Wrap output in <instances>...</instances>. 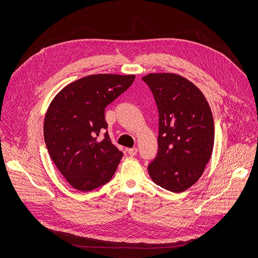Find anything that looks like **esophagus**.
Instances as JSON below:
<instances>
[{
	"instance_id": "34e87169",
	"label": "esophagus",
	"mask_w": 258,
	"mask_h": 258,
	"mask_svg": "<svg viewBox=\"0 0 258 258\" xmlns=\"http://www.w3.org/2000/svg\"><path fill=\"white\" fill-rule=\"evenodd\" d=\"M127 153L131 155V156H135V155H137V153H138V148H131V149H127Z\"/></svg>"
}]
</instances>
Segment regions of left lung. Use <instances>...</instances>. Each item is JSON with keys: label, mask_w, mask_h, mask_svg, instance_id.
I'll return each mask as SVG.
<instances>
[{"label": "left lung", "mask_w": 258, "mask_h": 258, "mask_svg": "<svg viewBox=\"0 0 258 258\" xmlns=\"http://www.w3.org/2000/svg\"><path fill=\"white\" fill-rule=\"evenodd\" d=\"M153 93L159 113L158 152L149 164L152 180L174 193L186 191L200 178L210 160L214 122L203 93L174 73L142 78Z\"/></svg>", "instance_id": "1"}]
</instances>
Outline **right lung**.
Listing matches in <instances>:
<instances>
[{"mask_svg": "<svg viewBox=\"0 0 258 258\" xmlns=\"http://www.w3.org/2000/svg\"><path fill=\"white\" fill-rule=\"evenodd\" d=\"M136 76L101 73L64 87L52 100L44 121L50 157L70 185L95 190L112 178L122 152L111 143L105 108L134 83Z\"/></svg>", "mask_w": 258, "mask_h": 258, "instance_id": "add662e5", "label": "right lung"}]
</instances>
